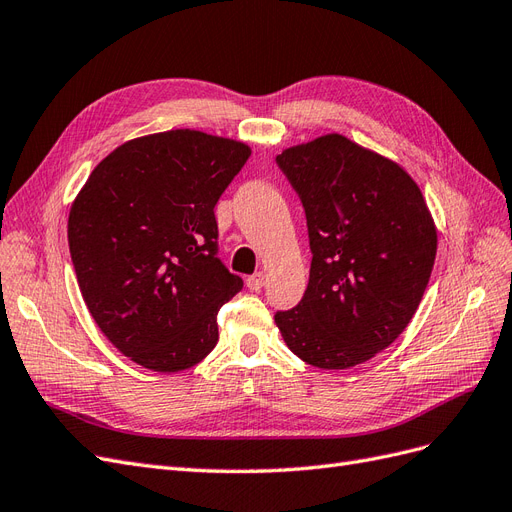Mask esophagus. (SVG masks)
Here are the masks:
<instances>
[{
    "instance_id": "34e87169",
    "label": "esophagus",
    "mask_w": 512,
    "mask_h": 512,
    "mask_svg": "<svg viewBox=\"0 0 512 512\" xmlns=\"http://www.w3.org/2000/svg\"><path fill=\"white\" fill-rule=\"evenodd\" d=\"M265 282H267V275L265 273H254V275H250L245 280V284H247V288H250V290H260L262 286H265Z\"/></svg>"
}]
</instances>
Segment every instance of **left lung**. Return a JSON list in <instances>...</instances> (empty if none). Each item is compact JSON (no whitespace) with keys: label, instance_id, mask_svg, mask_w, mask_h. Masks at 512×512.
Here are the masks:
<instances>
[{"label":"left lung","instance_id":"8db88e82","mask_svg":"<svg viewBox=\"0 0 512 512\" xmlns=\"http://www.w3.org/2000/svg\"><path fill=\"white\" fill-rule=\"evenodd\" d=\"M299 194L312 250L309 284L275 324L301 361L348 369L389 348L429 284L438 232L416 181L342 134L275 158Z\"/></svg>","mask_w":512,"mask_h":512}]
</instances>
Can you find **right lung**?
Masks as SVG:
<instances>
[{
    "instance_id": "1",
    "label": "right lung",
    "mask_w": 512,
    "mask_h": 512,
    "mask_svg": "<svg viewBox=\"0 0 512 512\" xmlns=\"http://www.w3.org/2000/svg\"><path fill=\"white\" fill-rule=\"evenodd\" d=\"M252 149L198 130L123 143L74 198L68 243L89 314L121 354L190 369L218 344V312L243 288L218 258L215 205Z\"/></svg>"
}]
</instances>
